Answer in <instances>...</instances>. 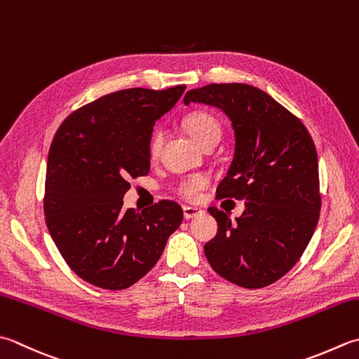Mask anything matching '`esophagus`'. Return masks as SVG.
<instances>
[{
	"label": "esophagus",
	"instance_id": "esophagus-1",
	"mask_svg": "<svg viewBox=\"0 0 359 359\" xmlns=\"http://www.w3.org/2000/svg\"><path fill=\"white\" fill-rule=\"evenodd\" d=\"M202 215H203V210H201V208L188 207V205L184 207V216H185V219H193V217H198V216H202Z\"/></svg>",
	"mask_w": 359,
	"mask_h": 359
}]
</instances>
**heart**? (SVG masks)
<instances>
[{
  "label": "heart",
  "instance_id": "1",
  "mask_svg": "<svg viewBox=\"0 0 359 359\" xmlns=\"http://www.w3.org/2000/svg\"><path fill=\"white\" fill-rule=\"evenodd\" d=\"M185 129L189 133V137H191L198 144H202L205 140L212 138V137L221 135L219 123H217L212 115L202 114V111L189 115L185 119ZM161 143H163V132L157 130L151 137V142H149V152L152 154V156L158 154ZM207 185H208L207 175L194 174V175H189V177L182 180L177 189H179V193L187 199H198L199 193L203 188H207Z\"/></svg>",
  "mask_w": 359,
  "mask_h": 359
}]
</instances>
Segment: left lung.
I'll use <instances>...</instances> for the list:
<instances>
[{
  "instance_id": "1",
  "label": "left lung",
  "mask_w": 359,
  "mask_h": 359,
  "mask_svg": "<svg viewBox=\"0 0 359 359\" xmlns=\"http://www.w3.org/2000/svg\"><path fill=\"white\" fill-rule=\"evenodd\" d=\"M184 102L219 109L235 137L233 160L216 194L243 199L244 212L231 221L230 213L208 208L217 222L203 248L210 266L248 290L277 282L299 262L319 221L311 135L282 104L248 83H210L189 90Z\"/></svg>"
}]
</instances>
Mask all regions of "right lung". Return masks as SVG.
Wrapping results in <instances>:
<instances>
[{
    "instance_id": "add662e5",
    "label": "right lung",
    "mask_w": 359,
    "mask_h": 359,
    "mask_svg": "<svg viewBox=\"0 0 359 359\" xmlns=\"http://www.w3.org/2000/svg\"><path fill=\"white\" fill-rule=\"evenodd\" d=\"M184 91L119 90L76 110L55 132L46 163V226L67 264L91 285L126 290L138 282L184 219L171 201L142 213L123 207L129 177L151 170L154 124Z\"/></svg>"
}]
</instances>
